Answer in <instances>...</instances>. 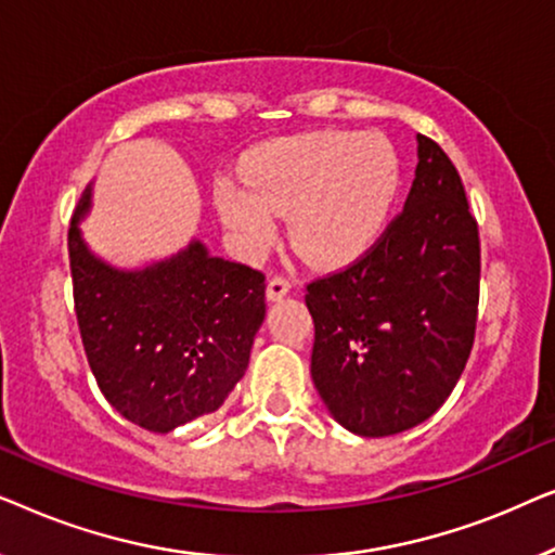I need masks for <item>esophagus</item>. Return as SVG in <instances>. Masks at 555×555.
Wrapping results in <instances>:
<instances>
[{
    "label": "esophagus",
    "instance_id": "esophagus-1",
    "mask_svg": "<svg viewBox=\"0 0 555 555\" xmlns=\"http://www.w3.org/2000/svg\"><path fill=\"white\" fill-rule=\"evenodd\" d=\"M287 293H291V283H287L283 275L270 278V283H268V300H280V298H285Z\"/></svg>",
    "mask_w": 555,
    "mask_h": 555
}]
</instances>
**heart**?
<instances>
[{"mask_svg":"<svg viewBox=\"0 0 555 555\" xmlns=\"http://www.w3.org/2000/svg\"><path fill=\"white\" fill-rule=\"evenodd\" d=\"M242 179L219 177L215 204L234 240L262 253L278 237V215L313 264L361 255L384 230L399 189V156L384 135L310 131L255 146Z\"/></svg>","mask_w":555,"mask_h":555,"instance_id":"heart-1","label":"heart"}]
</instances>
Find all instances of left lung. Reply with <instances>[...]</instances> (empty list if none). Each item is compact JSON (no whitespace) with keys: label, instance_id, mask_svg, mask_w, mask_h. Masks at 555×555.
Instances as JSON below:
<instances>
[{"label":"left lung","instance_id":"1","mask_svg":"<svg viewBox=\"0 0 555 555\" xmlns=\"http://www.w3.org/2000/svg\"><path fill=\"white\" fill-rule=\"evenodd\" d=\"M404 209L344 270L310 280V374L338 424L389 437L429 420L457 386L475 344L480 230L462 179L437 141Z\"/></svg>","mask_w":555,"mask_h":555}]
</instances>
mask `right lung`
<instances>
[{"mask_svg":"<svg viewBox=\"0 0 555 555\" xmlns=\"http://www.w3.org/2000/svg\"><path fill=\"white\" fill-rule=\"evenodd\" d=\"M67 230L73 300L90 371L108 404L149 431L215 412L245 376L264 321V275L192 242L171 260L124 272L98 260L78 222Z\"/></svg>","mask_w":555,"mask_h":555,"instance_id":"right-lung-1","label":"right lung"}]
</instances>
